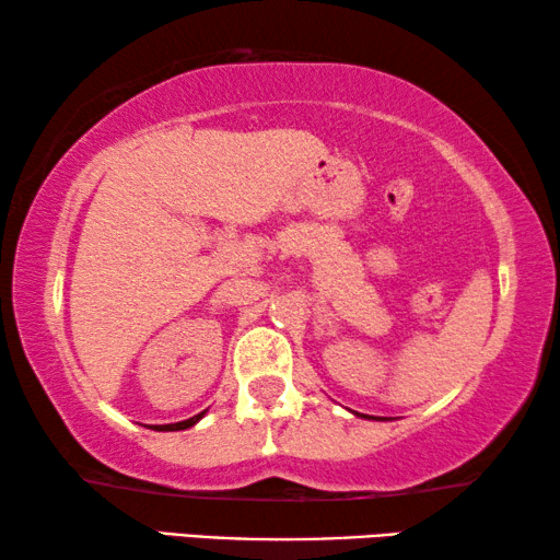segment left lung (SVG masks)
Wrapping results in <instances>:
<instances>
[{"label": "left lung", "mask_w": 560, "mask_h": 560, "mask_svg": "<svg viewBox=\"0 0 560 560\" xmlns=\"http://www.w3.org/2000/svg\"><path fill=\"white\" fill-rule=\"evenodd\" d=\"M354 416H362V412H354ZM362 418H370V416H362ZM374 420H382V418H374Z\"/></svg>", "instance_id": "obj_1"}]
</instances>
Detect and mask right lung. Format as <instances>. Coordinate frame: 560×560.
<instances>
[{
    "instance_id": "add662e5",
    "label": "right lung",
    "mask_w": 560,
    "mask_h": 560,
    "mask_svg": "<svg viewBox=\"0 0 560 560\" xmlns=\"http://www.w3.org/2000/svg\"><path fill=\"white\" fill-rule=\"evenodd\" d=\"M206 416V410L203 412H198V416H194V418H188V420H180V423H167V425H155L152 428V431H186V428H190V425H196L198 420H201Z\"/></svg>"
}]
</instances>
